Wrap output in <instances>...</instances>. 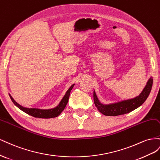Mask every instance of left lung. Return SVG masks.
I'll list each match as a JSON object with an SVG mask.
<instances>
[{"label":"left lung","instance_id":"8db88e82","mask_svg":"<svg viewBox=\"0 0 160 160\" xmlns=\"http://www.w3.org/2000/svg\"><path fill=\"white\" fill-rule=\"evenodd\" d=\"M153 78L152 77H150L142 92L138 97L108 104H104L100 102L94 90V102L95 106L100 112L106 116H118L129 113L139 107L145 101L151 92Z\"/></svg>","mask_w":160,"mask_h":160}]
</instances>
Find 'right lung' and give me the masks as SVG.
Returning a JSON list of instances; mask_svg holds the SVG:
<instances>
[{
    "mask_svg": "<svg viewBox=\"0 0 160 160\" xmlns=\"http://www.w3.org/2000/svg\"><path fill=\"white\" fill-rule=\"evenodd\" d=\"M74 84H72L70 87L67 90L65 95L63 96L62 100L58 104V105L53 108L49 109H40V108H26L20 105L19 104H18L15 100L13 99V98L11 97V94H9L10 98L12 102L14 103L15 106H17L18 108L22 111L25 112V113L28 114V115L37 117V118H54L59 116L61 114V112L63 111V109L65 108L66 104L68 102V99L70 97V94L72 89L74 87Z\"/></svg>",
    "mask_w": 160,
    "mask_h": 160,
    "instance_id": "right-lung-1",
    "label": "right lung"
}]
</instances>
